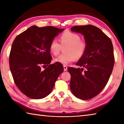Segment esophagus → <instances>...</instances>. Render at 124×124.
<instances>
[{
	"label": "esophagus",
	"mask_w": 124,
	"mask_h": 124,
	"mask_svg": "<svg viewBox=\"0 0 124 124\" xmlns=\"http://www.w3.org/2000/svg\"><path fill=\"white\" fill-rule=\"evenodd\" d=\"M63 68H64V71H67V67L66 66H64Z\"/></svg>",
	"instance_id": "esophagus-1"
}]
</instances>
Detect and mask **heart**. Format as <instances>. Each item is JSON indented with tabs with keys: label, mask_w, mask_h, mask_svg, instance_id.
Wrapping results in <instances>:
<instances>
[{
	"label": "heart",
	"mask_w": 124,
	"mask_h": 124,
	"mask_svg": "<svg viewBox=\"0 0 124 124\" xmlns=\"http://www.w3.org/2000/svg\"><path fill=\"white\" fill-rule=\"evenodd\" d=\"M61 44L56 39L52 40L49 45L50 53L54 56L59 54L62 47H65L64 54H61L54 60V62L66 65L75 60L81 58L85 54L87 48L86 42L81 39L77 33L66 31L60 35Z\"/></svg>",
	"instance_id": "b5f03b06"
}]
</instances>
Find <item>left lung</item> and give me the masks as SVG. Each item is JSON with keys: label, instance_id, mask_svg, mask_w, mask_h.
Segmentation results:
<instances>
[{"label": "left lung", "instance_id": "obj_1", "mask_svg": "<svg viewBox=\"0 0 124 124\" xmlns=\"http://www.w3.org/2000/svg\"><path fill=\"white\" fill-rule=\"evenodd\" d=\"M71 31L84 35L87 48L75 64L81 68H68L70 90L79 99L89 100L102 91L112 74L114 64L112 42L100 28L91 24L74 26Z\"/></svg>", "mask_w": 124, "mask_h": 124}]
</instances>
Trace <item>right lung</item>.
I'll return each mask as SVG.
<instances>
[{"mask_svg": "<svg viewBox=\"0 0 124 124\" xmlns=\"http://www.w3.org/2000/svg\"><path fill=\"white\" fill-rule=\"evenodd\" d=\"M63 30L52 26H33L14 40L9 56L10 70L15 84L27 97H46L63 71L61 63L50 64L52 57L49 50L50 42ZM41 66L45 70H42Z\"/></svg>", "mask_w": 124, "mask_h": 124, "instance_id": "right-lung-1", "label": "right lung"}]
</instances>
